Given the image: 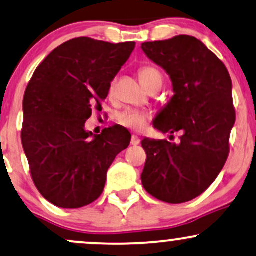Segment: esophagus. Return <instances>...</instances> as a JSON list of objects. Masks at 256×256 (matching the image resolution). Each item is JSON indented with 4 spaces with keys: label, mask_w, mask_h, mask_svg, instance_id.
<instances>
[{
    "label": "esophagus",
    "mask_w": 256,
    "mask_h": 256,
    "mask_svg": "<svg viewBox=\"0 0 256 256\" xmlns=\"http://www.w3.org/2000/svg\"><path fill=\"white\" fill-rule=\"evenodd\" d=\"M140 143V140L137 136H132L131 137V144L132 146H138Z\"/></svg>",
    "instance_id": "1"
}]
</instances>
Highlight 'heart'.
Returning a JSON list of instances; mask_svg holds the SVG:
<instances>
[{"label":"heart","instance_id":"1","mask_svg":"<svg viewBox=\"0 0 256 256\" xmlns=\"http://www.w3.org/2000/svg\"><path fill=\"white\" fill-rule=\"evenodd\" d=\"M140 80L142 84L146 88L152 83H162V74L158 68L146 66L140 69ZM113 89H114V82L110 83V93L113 92ZM116 119H118L119 124H122V126H126V128L134 131H140L146 124L148 114L146 112H142V110L128 108L120 112L116 116Z\"/></svg>","mask_w":256,"mask_h":256}]
</instances>
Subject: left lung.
I'll return each instance as SVG.
<instances>
[{"mask_svg": "<svg viewBox=\"0 0 256 256\" xmlns=\"http://www.w3.org/2000/svg\"><path fill=\"white\" fill-rule=\"evenodd\" d=\"M150 60L170 78L174 95L154 119L162 134L182 132L178 143L144 138L142 184L169 204L190 202L216 180L229 155L236 114L226 66L200 40L176 36L142 44Z\"/></svg>", "mask_w": 256, "mask_h": 256, "instance_id": "1", "label": "left lung"}]
</instances>
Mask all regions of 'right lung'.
<instances>
[{
    "label": "right lung",
    "mask_w": 256,
    "mask_h": 256,
    "mask_svg": "<svg viewBox=\"0 0 256 256\" xmlns=\"http://www.w3.org/2000/svg\"><path fill=\"white\" fill-rule=\"evenodd\" d=\"M134 46L72 39L33 74L24 96L21 140L36 187L51 204L78 208L95 202L116 156L130 144L116 126L93 134L84 125Z\"/></svg>",
    "instance_id": "add662e5"
}]
</instances>
